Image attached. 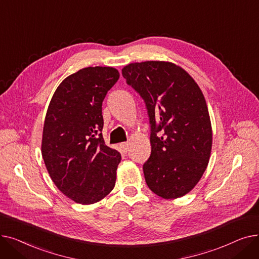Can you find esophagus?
Returning a JSON list of instances; mask_svg holds the SVG:
<instances>
[{
    "instance_id": "esophagus-1",
    "label": "esophagus",
    "mask_w": 259,
    "mask_h": 259,
    "mask_svg": "<svg viewBox=\"0 0 259 259\" xmlns=\"http://www.w3.org/2000/svg\"><path fill=\"white\" fill-rule=\"evenodd\" d=\"M120 149H121L122 152L127 153L128 150H129V144L128 143H121L120 144Z\"/></svg>"
}]
</instances>
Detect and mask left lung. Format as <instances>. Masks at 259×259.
Here are the masks:
<instances>
[{"instance_id": "left-lung-1", "label": "left lung", "mask_w": 259, "mask_h": 259, "mask_svg": "<svg viewBox=\"0 0 259 259\" xmlns=\"http://www.w3.org/2000/svg\"><path fill=\"white\" fill-rule=\"evenodd\" d=\"M122 76L146 103L151 125V154L143 169L156 195L179 198L196 186L212 149V127L205 97L182 67L170 62L131 63Z\"/></svg>"}]
</instances>
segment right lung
Wrapping results in <instances>:
<instances>
[{
  "label": "right lung",
  "mask_w": 259,
  "mask_h": 259,
  "mask_svg": "<svg viewBox=\"0 0 259 259\" xmlns=\"http://www.w3.org/2000/svg\"><path fill=\"white\" fill-rule=\"evenodd\" d=\"M119 77L112 67H87L67 76L50 101L44 121L42 156L60 191L81 205L110 193L120 161L106 146L102 105Z\"/></svg>",
  "instance_id": "obj_1"
}]
</instances>
